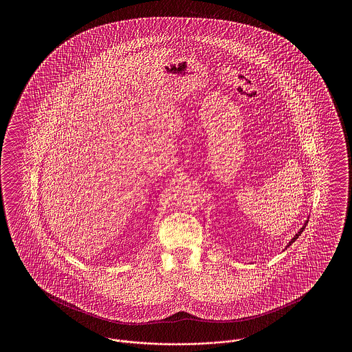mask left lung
Segmentation results:
<instances>
[{
  "label": "left lung",
  "instance_id": "left-lung-1",
  "mask_svg": "<svg viewBox=\"0 0 352 352\" xmlns=\"http://www.w3.org/2000/svg\"><path fill=\"white\" fill-rule=\"evenodd\" d=\"M307 223H309V219H307V220H306V221H305V224H303V226H302L301 230H300V231H298V232H297V234H294V237H293V239H292V240H290V241H289V244H287V245H286V248H287V247H290V245H292V244H293V243H294V241H296V240H297V239H298V237H300V234H301L302 232H303V230H305V227H306V224H307ZM286 248H285V250H286Z\"/></svg>",
  "mask_w": 352,
  "mask_h": 352
}]
</instances>
